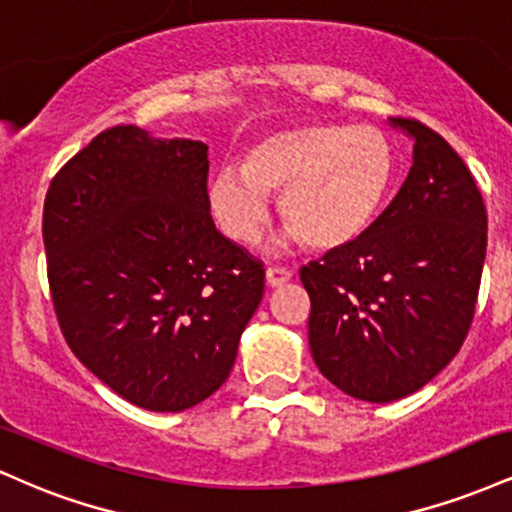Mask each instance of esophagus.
Instances as JSON below:
<instances>
[{
	"instance_id": "esophagus-1",
	"label": "esophagus",
	"mask_w": 512,
	"mask_h": 512,
	"mask_svg": "<svg viewBox=\"0 0 512 512\" xmlns=\"http://www.w3.org/2000/svg\"><path fill=\"white\" fill-rule=\"evenodd\" d=\"M291 276H293L291 269H286V267H269L267 274H264V279H267V286H272V289H276V286L289 284Z\"/></svg>"
}]
</instances>
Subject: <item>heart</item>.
<instances>
[{
	"instance_id": "heart-1",
	"label": "heart",
	"mask_w": 512,
	"mask_h": 512,
	"mask_svg": "<svg viewBox=\"0 0 512 512\" xmlns=\"http://www.w3.org/2000/svg\"><path fill=\"white\" fill-rule=\"evenodd\" d=\"M395 178L397 154L383 129L305 122L257 137L240 173L214 175L209 204L228 238L255 245L269 223L267 197L279 195L289 240L334 250L366 236Z\"/></svg>"
}]
</instances>
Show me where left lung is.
Wrapping results in <instances>:
<instances>
[{"mask_svg":"<svg viewBox=\"0 0 512 512\" xmlns=\"http://www.w3.org/2000/svg\"><path fill=\"white\" fill-rule=\"evenodd\" d=\"M414 163L366 236L305 264L320 373L363 402L421 390L467 337L486 257V207L457 151L409 117Z\"/></svg>","mask_w":512,"mask_h":512,"instance_id":"1","label":"left lung"}]
</instances>
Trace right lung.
<instances>
[{"mask_svg": "<svg viewBox=\"0 0 512 512\" xmlns=\"http://www.w3.org/2000/svg\"><path fill=\"white\" fill-rule=\"evenodd\" d=\"M207 144L134 125L60 168L43 209L60 330L127 402L185 411L214 395L262 301L264 269L209 214Z\"/></svg>", "mask_w": 512, "mask_h": 512, "instance_id": "right-lung-1", "label": "right lung"}]
</instances>
